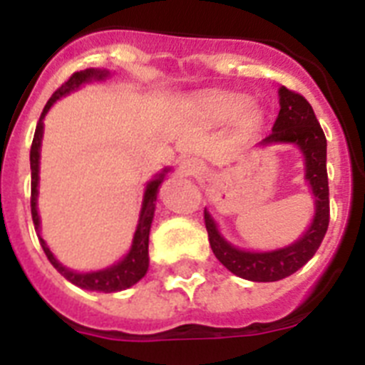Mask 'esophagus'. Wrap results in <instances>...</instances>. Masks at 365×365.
I'll return each instance as SVG.
<instances>
[{
	"label": "esophagus",
	"mask_w": 365,
	"mask_h": 365,
	"mask_svg": "<svg viewBox=\"0 0 365 365\" xmlns=\"http://www.w3.org/2000/svg\"><path fill=\"white\" fill-rule=\"evenodd\" d=\"M179 168H180V172L185 173V175H199V173L205 172V166H202V163H199L197 159H190V157H186V159L180 160Z\"/></svg>",
	"instance_id": "obj_1"
}]
</instances>
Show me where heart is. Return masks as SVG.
Segmentation results:
<instances>
[{"label": "heart", "instance_id": "1", "mask_svg": "<svg viewBox=\"0 0 365 365\" xmlns=\"http://www.w3.org/2000/svg\"><path fill=\"white\" fill-rule=\"evenodd\" d=\"M247 106L248 102L245 96L230 95L210 102L208 109H210L212 117H215L217 120H234L247 109ZM248 120H256V113H248Z\"/></svg>", "mask_w": 365, "mask_h": 365}]
</instances>
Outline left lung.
<instances>
[{
  "label": "left lung",
  "mask_w": 365,
  "mask_h": 365,
  "mask_svg": "<svg viewBox=\"0 0 365 365\" xmlns=\"http://www.w3.org/2000/svg\"><path fill=\"white\" fill-rule=\"evenodd\" d=\"M269 144H296L305 157V179L314 193V219L296 243L272 252H248L228 243L217 230L212 215L205 210V225L215 257L240 278L250 282H278L302 269L316 254L329 227L327 140L305 96L279 87V113L272 133L261 140Z\"/></svg>",
  "instance_id": "1"
}]
</instances>
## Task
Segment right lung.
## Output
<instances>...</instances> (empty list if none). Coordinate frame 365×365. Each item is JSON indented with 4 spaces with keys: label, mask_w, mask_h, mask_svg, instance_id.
Returning a JSON list of instances; mask_svg holds the SVG:
<instances>
[{
    "label": "right lung",
    "mask_w": 365,
    "mask_h": 365,
    "mask_svg": "<svg viewBox=\"0 0 365 365\" xmlns=\"http://www.w3.org/2000/svg\"><path fill=\"white\" fill-rule=\"evenodd\" d=\"M108 76V71H96V69H86L78 71V73L71 74L69 80L63 82L62 86L58 87L56 91L53 93V96L49 98V102L45 104L43 113H41L40 120H38L36 131H34V138H32L31 146V214H32V222H34V228L36 232L40 230V215L36 210V199H38V172H40V146H41V137H43V118L47 115V111L51 109V106L56 102L58 98L69 95L71 91H76L80 86L91 82V80H102ZM168 173V168H164L163 173L155 177L153 180H150L146 186V192H144V201H143V210H140V217H138L137 230L133 235V245H131L130 252L122 261H118L117 265H111L104 270H96V272H73V270L66 269L62 263H58L56 257L53 256V252L49 250V247L45 245V241L41 240L40 235V245L43 248L45 256L51 261V265L62 274L63 278L69 279L71 283H74L80 289H86V291H98V292H117L124 291V289H130L131 285L138 282L140 278H144L146 274L148 265H150V256H148V243H150V228L151 221H153L155 214V201H157V192H159L160 182L164 180V175Z\"/></svg>",
    "instance_id": "add662e5"
}]
</instances>
